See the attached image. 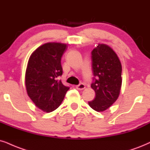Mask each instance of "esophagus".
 Instances as JSON below:
<instances>
[{"instance_id":"obj_1","label":"esophagus","mask_w":150,"mask_h":150,"mask_svg":"<svg viewBox=\"0 0 150 150\" xmlns=\"http://www.w3.org/2000/svg\"><path fill=\"white\" fill-rule=\"evenodd\" d=\"M76 88L78 89V90H83V89L85 88V84H83V83H80V84L77 85Z\"/></svg>"}]
</instances>
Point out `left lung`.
Here are the masks:
<instances>
[{"label":"left lung","instance_id":"1","mask_svg":"<svg viewBox=\"0 0 150 150\" xmlns=\"http://www.w3.org/2000/svg\"><path fill=\"white\" fill-rule=\"evenodd\" d=\"M94 77L91 88L96 97L88 105L95 111H103L116 101L122 85V66L118 57L105 44H99L91 52Z\"/></svg>","mask_w":150,"mask_h":150}]
</instances>
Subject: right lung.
<instances>
[{"instance_id":"right-lung-1","label":"right lung","mask_w":150,"mask_h":150,"mask_svg":"<svg viewBox=\"0 0 150 150\" xmlns=\"http://www.w3.org/2000/svg\"><path fill=\"white\" fill-rule=\"evenodd\" d=\"M66 48L64 43H45L31 54L28 61L25 73L28 95L45 112L57 109L69 89L58 79L63 73L61 59Z\"/></svg>"}]
</instances>
